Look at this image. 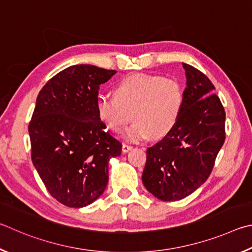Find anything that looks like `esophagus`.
<instances>
[{"mask_svg": "<svg viewBox=\"0 0 252 252\" xmlns=\"http://www.w3.org/2000/svg\"><path fill=\"white\" fill-rule=\"evenodd\" d=\"M130 149H133V146H131V145H128V144H123V152H124V153L129 152Z\"/></svg>", "mask_w": 252, "mask_h": 252, "instance_id": "obj_1", "label": "esophagus"}]
</instances>
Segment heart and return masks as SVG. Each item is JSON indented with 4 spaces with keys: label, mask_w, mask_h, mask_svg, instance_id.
Here are the masks:
<instances>
[{
    "label": "heart",
    "mask_w": 252,
    "mask_h": 252,
    "mask_svg": "<svg viewBox=\"0 0 252 252\" xmlns=\"http://www.w3.org/2000/svg\"><path fill=\"white\" fill-rule=\"evenodd\" d=\"M112 94L113 97L100 95L96 98L97 117L106 128L118 133L131 114L134 123L124 133L131 142L166 138L176 128L184 110L182 85L160 75H128L113 87Z\"/></svg>",
    "instance_id": "1"
}]
</instances>
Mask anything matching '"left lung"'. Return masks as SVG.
<instances>
[{
	"mask_svg": "<svg viewBox=\"0 0 252 252\" xmlns=\"http://www.w3.org/2000/svg\"><path fill=\"white\" fill-rule=\"evenodd\" d=\"M186 72L184 110L169 136L147 148L143 184L164 201H176L199 188L211 174L226 138V113L210 79L191 65Z\"/></svg>",
	"mask_w": 252,
	"mask_h": 252,
	"instance_id": "obj_1",
	"label": "left lung"
}]
</instances>
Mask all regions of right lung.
Returning <instances> with one entry per match:
<instances>
[{"mask_svg": "<svg viewBox=\"0 0 252 252\" xmlns=\"http://www.w3.org/2000/svg\"><path fill=\"white\" fill-rule=\"evenodd\" d=\"M116 73L73 65L39 92L29 125L32 161L48 192L70 208L91 205L108 183V161L122 154L96 115L100 84Z\"/></svg>", "mask_w": 252, "mask_h": 252, "instance_id": "right-lung-1", "label": "right lung"}]
</instances>
